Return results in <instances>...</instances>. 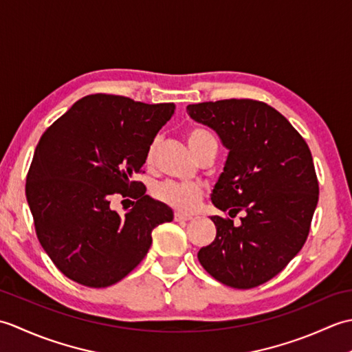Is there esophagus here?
Segmentation results:
<instances>
[{
	"label": "esophagus",
	"instance_id": "obj_1",
	"mask_svg": "<svg viewBox=\"0 0 352 352\" xmlns=\"http://www.w3.org/2000/svg\"><path fill=\"white\" fill-rule=\"evenodd\" d=\"M174 219H175L177 222H180V221H190L192 216H190V214H186V213H182V212H175V213H174Z\"/></svg>",
	"mask_w": 352,
	"mask_h": 352
}]
</instances>
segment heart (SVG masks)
Masks as SVG:
<instances>
[{"label":"heart","mask_w":352,"mask_h":352,"mask_svg":"<svg viewBox=\"0 0 352 352\" xmlns=\"http://www.w3.org/2000/svg\"><path fill=\"white\" fill-rule=\"evenodd\" d=\"M186 140L197 157L204 154L208 149H218L212 131H208L204 126H190L186 133ZM160 145V138H154L151 144L148 145L145 153V164L151 168L155 162L157 149ZM154 197L160 203L166 204L178 212H193L204 198V189L195 183H175L164 182L155 186Z\"/></svg>","instance_id":"obj_1"}]
</instances>
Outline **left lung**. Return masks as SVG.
<instances>
[{
  "mask_svg": "<svg viewBox=\"0 0 352 352\" xmlns=\"http://www.w3.org/2000/svg\"><path fill=\"white\" fill-rule=\"evenodd\" d=\"M188 113L219 134L230 153L212 201L214 241L198 260L213 278L251 289L280 274L307 241L319 183L304 138L280 111L257 100L189 104ZM242 211L241 226L232 218Z\"/></svg>",
  "mask_w": 352,
  "mask_h": 352,
  "instance_id": "obj_1",
  "label": "left lung"
}]
</instances>
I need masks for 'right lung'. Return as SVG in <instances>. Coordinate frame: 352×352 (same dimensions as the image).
<instances>
[{
    "mask_svg": "<svg viewBox=\"0 0 352 352\" xmlns=\"http://www.w3.org/2000/svg\"><path fill=\"white\" fill-rule=\"evenodd\" d=\"M174 111V102L92 94L41 136L25 195L42 248L72 281L107 287L122 280L146 256L153 230L174 218L133 180ZM116 196L135 199L122 217L109 208Z\"/></svg>",
    "mask_w": 352,
    "mask_h": 352,
    "instance_id": "1",
    "label": "right lung"
}]
</instances>
